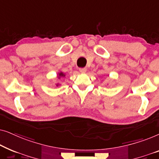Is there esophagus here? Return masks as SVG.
<instances>
[{
  "label": "esophagus",
  "mask_w": 159,
  "mask_h": 159,
  "mask_svg": "<svg viewBox=\"0 0 159 159\" xmlns=\"http://www.w3.org/2000/svg\"><path fill=\"white\" fill-rule=\"evenodd\" d=\"M79 70L80 72H85V71H87V68H85V67H84V68H80Z\"/></svg>",
  "instance_id": "esophagus-1"
}]
</instances>
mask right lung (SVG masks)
<instances>
[{"label":"right lung","instance_id":"right-lung-1","mask_svg":"<svg viewBox=\"0 0 159 159\" xmlns=\"http://www.w3.org/2000/svg\"><path fill=\"white\" fill-rule=\"evenodd\" d=\"M64 76H65V75H64V74H63L62 72H61V73L59 74V77H64ZM57 85H58V84H57Z\"/></svg>","mask_w":159,"mask_h":159}]
</instances>
